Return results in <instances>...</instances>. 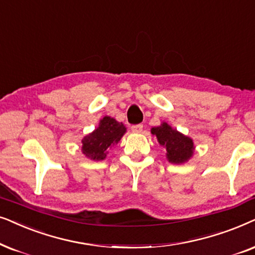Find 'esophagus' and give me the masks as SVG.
Listing matches in <instances>:
<instances>
[{
	"instance_id": "34e87169",
	"label": "esophagus",
	"mask_w": 255,
	"mask_h": 255,
	"mask_svg": "<svg viewBox=\"0 0 255 255\" xmlns=\"http://www.w3.org/2000/svg\"><path fill=\"white\" fill-rule=\"evenodd\" d=\"M131 130H133L134 133H141V131L143 130V125H134V126H131Z\"/></svg>"
}]
</instances>
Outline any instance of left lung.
<instances>
[{
  "label": "left lung",
  "instance_id": "1",
  "mask_svg": "<svg viewBox=\"0 0 255 255\" xmlns=\"http://www.w3.org/2000/svg\"><path fill=\"white\" fill-rule=\"evenodd\" d=\"M150 131L157 138L159 145L165 149V156L170 163L183 164L193 156L195 143L192 138L174 129L167 122H162L157 127H152Z\"/></svg>",
  "mask_w": 255,
  "mask_h": 255
}]
</instances>
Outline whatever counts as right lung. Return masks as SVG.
<instances>
[{
  "label": "right lung",
  "mask_w": 255,
  "mask_h": 255,
  "mask_svg": "<svg viewBox=\"0 0 255 255\" xmlns=\"http://www.w3.org/2000/svg\"><path fill=\"white\" fill-rule=\"evenodd\" d=\"M126 131L127 128L122 122H118L111 117H104L96 129L83 137L81 152L93 161H103L106 158L108 150L120 142Z\"/></svg>",
  "instance_id": "1"
}]
</instances>
